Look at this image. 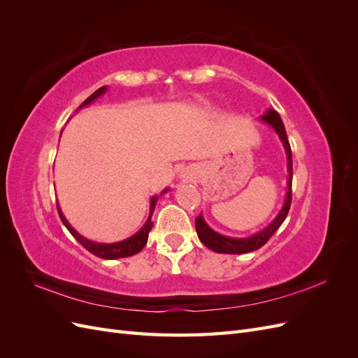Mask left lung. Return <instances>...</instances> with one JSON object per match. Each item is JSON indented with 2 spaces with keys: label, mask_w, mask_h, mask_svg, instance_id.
I'll return each mask as SVG.
<instances>
[{
  "label": "left lung",
  "mask_w": 358,
  "mask_h": 358,
  "mask_svg": "<svg viewBox=\"0 0 358 358\" xmlns=\"http://www.w3.org/2000/svg\"><path fill=\"white\" fill-rule=\"evenodd\" d=\"M263 121L266 124H268L272 127L275 131L278 133L280 142H282L284 148H285V152H287V158H288V180H287V185H288V191H287V197H285V203L282 206V209L278 213L276 218L270 222L264 230L255 233L254 236H249V237H227L222 236L220 233L213 231L210 227L206 224V221L203 220V216L199 215L196 218V230L199 234V239L201 243H204L212 251L218 252V254H246V252H252L255 249L262 248L270 237H272L276 230L280 227L287 218L288 210H289V206H291V183H292V154H291V146L288 142V137H287V131H285V127L282 119H280L279 113L276 110H267L264 116H262Z\"/></svg>",
  "instance_id": "left-lung-1"
}]
</instances>
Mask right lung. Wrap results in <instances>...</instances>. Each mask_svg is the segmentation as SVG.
<instances>
[{"mask_svg":"<svg viewBox=\"0 0 358 358\" xmlns=\"http://www.w3.org/2000/svg\"><path fill=\"white\" fill-rule=\"evenodd\" d=\"M107 91V86H101L100 90H96L94 94H91L88 99H86L80 106L79 109H82V107L91 104L94 100L99 99V96H101L104 92ZM169 189H164L162 192H167ZM157 199L158 197H152V200H150V212H149V218L148 221L145 222V225L140 229V231H137L134 236L128 237V239L122 241V242H116V243H95V242H91L88 239H85L83 236H80L78 231H76L73 227L69 224V221L66 220V216L62 215L61 209H59V204L58 206V213H59V218L62 221V224L67 227V230L73 234V237L76 241H78L85 249H88V251L96 257L100 258H104V259H115V258H124V257H131V255H136L137 252L142 251V249L145 248L146 242H148V236H149V231L150 229H152L154 222L150 221V218H152V213L155 210V203H157Z\"/></svg>","mask_w":358,"mask_h":358,"instance_id":"obj_1","label":"right lung"}]
</instances>
